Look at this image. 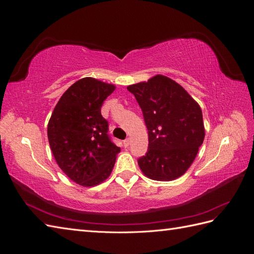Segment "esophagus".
I'll return each instance as SVG.
<instances>
[{
    "label": "esophagus",
    "instance_id": "esophagus-1",
    "mask_svg": "<svg viewBox=\"0 0 254 254\" xmlns=\"http://www.w3.org/2000/svg\"><path fill=\"white\" fill-rule=\"evenodd\" d=\"M124 145H125V147H128V146L130 145V137H127V139L124 141Z\"/></svg>",
    "mask_w": 254,
    "mask_h": 254
}]
</instances>
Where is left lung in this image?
I'll use <instances>...</instances> for the list:
<instances>
[{
  "label": "left lung",
  "instance_id": "1",
  "mask_svg": "<svg viewBox=\"0 0 254 254\" xmlns=\"http://www.w3.org/2000/svg\"><path fill=\"white\" fill-rule=\"evenodd\" d=\"M141 107L148 149L137 160L152 180L179 178L195 160L204 139L202 111L179 83L163 75L128 86Z\"/></svg>",
  "mask_w": 254,
  "mask_h": 254
}]
</instances>
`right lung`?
Instances as JSON below:
<instances>
[{
	"label": "right lung",
	"instance_id": "right-lung-1",
	"mask_svg": "<svg viewBox=\"0 0 254 254\" xmlns=\"http://www.w3.org/2000/svg\"><path fill=\"white\" fill-rule=\"evenodd\" d=\"M114 90L113 84L81 78L60 97L49 122L54 158L68 178L82 187H94L108 178L121 151L101 113L104 101Z\"/></svg>",
	"mask_w": 254,
	"mask_h": 254
}]
</instances>
